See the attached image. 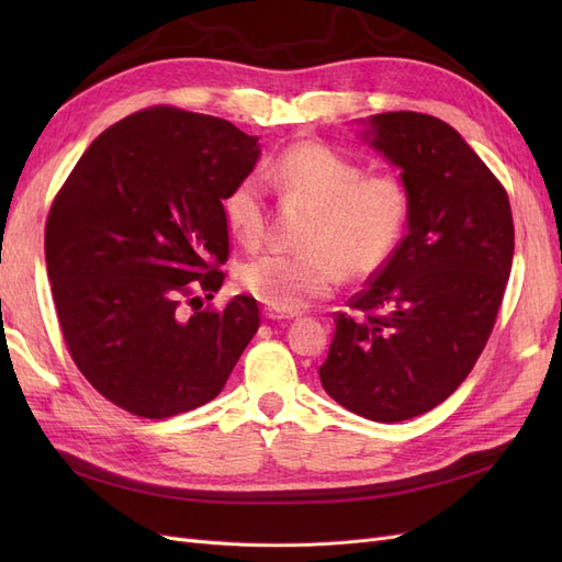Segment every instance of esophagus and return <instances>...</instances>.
I'll use <instances>...</instances> for the list:
<instances>
[{
    "instance_id": "34e87169",
    "label": "esophagus",
    "mask_w": 562,
    "mask_h": 562,
    "mask_svg": "<svg viewBox=\"0 0 562 562\" xmlns=\"http://www.w3.org/2000/svg\"><path fill=\"white\" fill-rule=\"evenodd\" d=\"M295 314L291 312H279V310H271V307H265V318L269 321H285V318H293Z\"/></svg>"
}]
</instances>
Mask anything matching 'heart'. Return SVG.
Wrapping results in <instances>:
<instances>
[{"label": "heart", "instance_id": "1", "mask_svg": "<svg viewBox=\"0 0 562 562\" xmlns=\"http://www.w3.org/2000/svg\"><path fill=\"white\" fill-rule=\"evenodd\" d=\"M279 192L312 206L302 252H269L246 262V291L279 312H300L330 295L342 274L368 277L396 250L411 217V194L394 176H366L342 151L302 140L267 166ZM223 215L244 246H260L267 234V196L260 176L248 173L223 199Z\"/></svg>", "mask_w": 562, "mask_h": 562}]
</instances>
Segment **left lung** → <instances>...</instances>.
<instances>
[{"label":"left lung","instance_id":"8db88e82","mask_svg":"<svg viewBox=\"0 0 562 562\" xmlns=\"http://www.w3.org/2000/svg\"><path fill=\"white\" fill-rule=\"evenodd\" d=\"M368 143L401 168L407 234L335 314L326 394L372 422L429 413L467 380L495 328L514 262L502 182L431 114L370 116Z\"/></svg>","mask_w":562,"mask_h":562}]
</instances>
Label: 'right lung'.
Masks as SVG:
<instances>
[{
  "instance_id": "right-lung-1",
  "label": "right lung",
  "mask_w": 562,
  "mask_h": 562,
  "mask_svg": "<svg viewBox=\"0 0 562 562\" xmlns=\"http://www.w3.org/2000/svg\"><path fill=\"white\" fill-rule=\"evenodd\" d=\"M258 157V138L225 119L155 105L100 133L67 176L46 271L72 361L110 403L147 419L194 411L258 333L255 297H199L225 281L223 199Z\"/></svg>"
}]
</instances>
